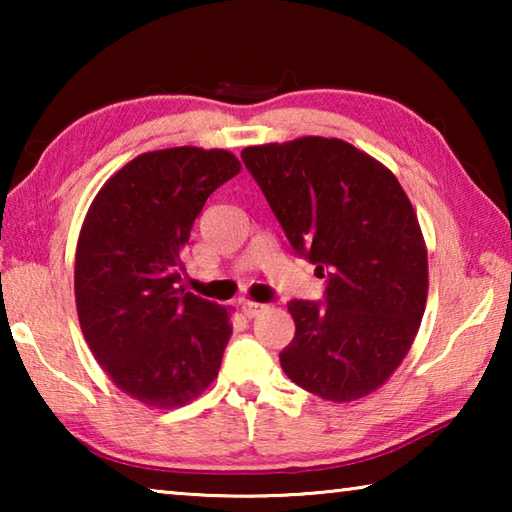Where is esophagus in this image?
I'll return each instance as SVG.
<instances>
[{"mask_svg":"<svg viewBox=\"0 0 512 512\" xmlns=\"http://www.w3.org/2000/svg\"><path fill=\"white\" fill-rule=\"evenodd\" d=\"M264 311V305H259V302H253V300H246L241 302V314H244L246 318H255Z\"/></svg>","mask_w":512,"mask_h":512,"instance_id":"obj_1","label":"esophagus"}]
</instances>
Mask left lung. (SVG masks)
Segmentation results:
<instances>
[{"label":"left lung","mask_w":512,"mask_h":512,"mask_svg":"<svg viewBox=\"0 0 512 512\" xmlns=\"http://www.w3.org/2000/svg\"><path fill=\"white\" fill-rule=\"evenodd\" d=\"M246 169L298 255L327 277L325 305L291 300L282 370L327 402L375 393L400 368L427 305V246L393 171L336 137L246 146Z\"/></svg>","instance_id":"1"}]
</instances>
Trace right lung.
<instances>
[{"mask_svg":"<svg viewBox=\"0 0 512 512\" xmlns=\"http://www.w3.org/2000/svg\"><path fill=\"white\" fill-rule=\"evenodd\" d=\"M230 151L176 146L124 164L85 214L74 264L81 332L119 391L151 409L196 400L219 375L230 311L178 289L180 255Z\"/></svg>","mask_w":512,"mask_h":512,"instance_id":"obj_1","label":"right lung"}]
</instances>
